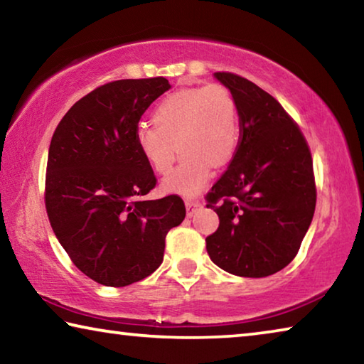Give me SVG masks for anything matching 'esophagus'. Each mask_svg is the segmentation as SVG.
I'll use <instances>...</instances> for the list:
<instances>
[{
	"mask_svg": "<svg viewBox=\"0 0 364 364\" xmlns=\"http://www.w3.org/2000/svg\"><path fill=\"white\" fill-rule=\"evenodd\" d=\"M184 205H186V210H188V215L191 217L197 208L202 207V202L200 200H196V199H186V202H184Z\"/></svg>",
	"mask_w": 364,
	"mask_h": 364,
	"instance_id": "1",
	"label": "esophagus"
}]
</instances>
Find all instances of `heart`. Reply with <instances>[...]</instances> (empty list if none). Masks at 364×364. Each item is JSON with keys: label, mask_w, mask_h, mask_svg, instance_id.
Masks as SVG:
<instances>
[{"label": "heart", "mask_w": 364, "mask_h": 364, "mask_svg": "<svg viewBox=\"0 0 364 364\" xmlns=\"http://www.w3.org/2000/svg\"><path fill=\"white\" fill-rule=\"evenodd\" d=\"M152 122L154 127L139 125L134 134L152 170L168 175L178 151L183 152L178 168L164 183L168 193L197 194L213 167L230 162L237 149L236 100L221 83L191 86L168 95L154 110Z\"/></svg>", "instance_id": "1"}]
</instances>
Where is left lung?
<instances>
[{"label":"left lung","mask_w":364,"mask_h":364,"mask_svg":"<svg viewBox=\"0 0 364 364\" xmlns=\"http://www.w3.org/2000/svg\"><path fill=\"white\" fill-rule=\"evenodd\" d=\"M236 100L237 149L205 196L220 226L205 237L215 264L242 278L286 268L300 249L316 207L313 159L284 107L250 80L215 72Z\"/></svg>","instance_id":"8db88e82"}]
</instances>
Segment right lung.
Returning a JSON list of instances; mask_svg holds the SVG:
<instances>
[{
	"label": "right lung",
	"mask_w": 364,
	"mask_h": 364,
	"mask_svg": "<svg viewBox=\"0 0 364 364\" xmlns=\"http://www.w3.org/2000/svg\"><path fill=\"white\" fill-rule=\"evenodd\" d=\"M164 77L115 80L69 109L49 144L45 205L72 263L102 286L125 287L164 260L167 232L186 217L180 196L144 200L157 178L136 146Z\"/></svg>",
	"instance_id": "1"
}]
</instances>
